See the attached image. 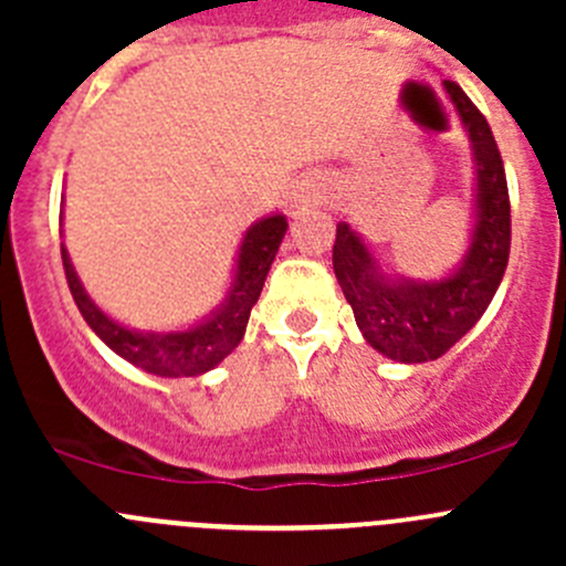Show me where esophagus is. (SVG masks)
I'll use <instances>...</instances> for the list:
<instances>
[{"label": "esophagus", "instance_id": "esophagus-1", "mask_svg": "<svg viewBox=\"0 0 566 566\" xmlns=\"http://www.w3.org/2000/svg\"><path fill=\"white\" fill-rule=\"evenodd\" d=\"M315 202V193L304 191V188H298V191L290 193V208H306V205Z\"/></svg>", "mask_w": 566, "mask_h": 566}]
</instances>
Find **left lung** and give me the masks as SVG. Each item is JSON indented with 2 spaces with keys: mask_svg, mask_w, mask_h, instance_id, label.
<instances>
[{
  "mask_svg": "<svg viewBox=\"0 0 566 566\" xmlns=\"http://www.w3.org/2000/svg\"><path fill=\"white\" fill-rule=\"evenodd\" d=\"M473 158L471 232L460 262L438 279L389 273L347 221L336 224L334 273L364 339L399 364L436 361L476 325L510 262V191L488 119L454 82H443Z\"/></svg>",
  "mask_w": 566,
  "mask_h": 566,
  "instance_id": "8db88e82",
  "label": "left lung"
}]
</instances>
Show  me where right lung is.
<instances>
[{"mask_svg":"<svg viewBox=\"0 0 566 566\" xmlns=\"http://www.w3.org/2000/svg\"><path fill=\"white\" fill-rule=\"evenodd\" d=\"M284 232H287L284 213L262 216L260 221H254L243 232V241L238 247L232 282L224 301L210 315L175 331H142L108 317L84 290L65 243H62V265H65L67 287H71L82 317L119 358L145 369L147 375H158V378H199L219 367L241 345L251 306L260 298L268 271L284 241Z\"/></svg>","mask_w":566,"mask_h":566,"instance_id":"1","label":"right lung"}]
</instances>
